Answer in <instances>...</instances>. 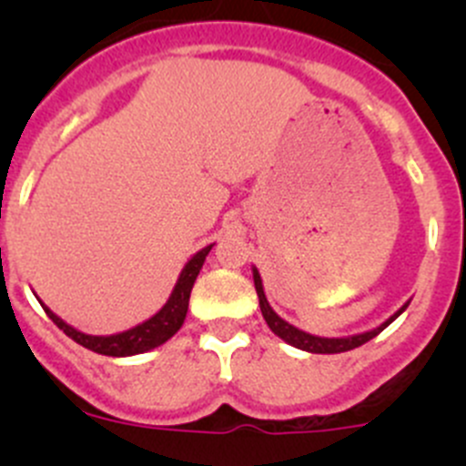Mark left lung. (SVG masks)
<instances>
[{
    "instance_id": "8db88e82",
    "label": "left lung",
    "mask_w": 466,
    "mask_h": 466,
    "mask_svg": "<svg viewBox=\"0 0 466 466\" xmlns=\"http://www.w3.org/2000/svg\"><path fill=\"white\" fill-rule=\"evenodd\" d=\"M252 279H255L257 295H259L261 316H263V320H266L268 327H270V331L275 333V336H279L284 342H289V345L298 347V350H302V351H309V354H340V351L356 350V347L365 345L368 340L377 338L379 333L383 331L388 324H392L394 320H397V318L406 311L408 304H410V302L403 304L397 313H392V316H390L383 324H379L377 329H370V331L354 333V336H345V338H322V336H313V333H307V331H302V329L293 327V324H289L284 318H279L275 311H272V307L268 304L266 293H263V281H261L259 270H257V266H252Z\"/></svg>"
}]
</instances>
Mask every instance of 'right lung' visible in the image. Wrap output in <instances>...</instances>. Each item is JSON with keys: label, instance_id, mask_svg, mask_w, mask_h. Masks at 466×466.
Segmentation results:
<instances>
[{"label": "right lung", "instance_id": "add662e5", "mask_svg": "<svg viewBox=\"0 0 466 466\" xmlns=\"http://www.w3.org/2000/svg\"><path fill=\"white\" fill-rule=\"evenodd\" d=\"M211 248H214V243L196 252V255L185 263L176 286H173L171 295H168L167 304H164L153 318L137 324V327L126 329V331L110 333V336H89V333L78 331L72 324L65 322L63 318L56 316L45 302H40V299H37V302L42 304V309H45L46 316L54 320L56 327L63 329L74 342H78V345H83L89 351H96V354L103 356H116V359H121V356L144 354V351H150L155 350V347L164 345V342H167L168 338L176 336L177 329L182 327V322H185L187 318V309H189L191 289H194L196 277H198L200 268H203L205 263V257L209 255Z\"/></svg>", "mask_w": 466, "mask_h": 466}]
</instances>
